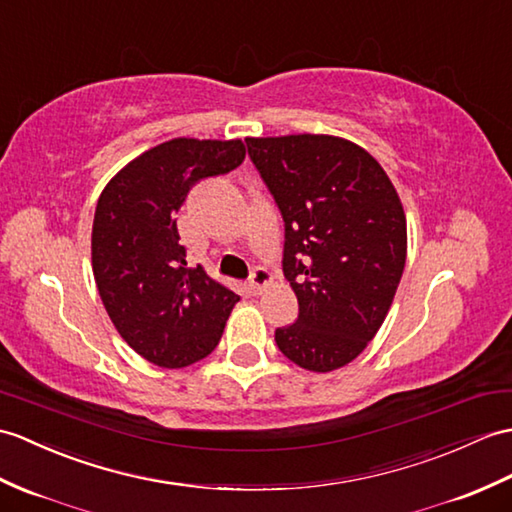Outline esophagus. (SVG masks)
<instances>
[{"mask_svg":"<svg viewBox=\"0 0 512 512\" xmlns=\"http://www.w3.org/2000/svg\"><path fill=\"white\" fill-rule=\"evenodd\" d=\"M270 272L266 268H255L251 272V279H248V290H251L255 296L264 292L270 285Z\"/></svg>","mask_w":512,"mask_h":512,"instance_id":"34e87169","label":"esophagus"}]
</instances>
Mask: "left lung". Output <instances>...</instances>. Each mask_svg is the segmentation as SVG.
<instances>
[{"label": "left lung", "instance_id": "left-lung-1", "mask_svg": "<svg viewBox=\"0 0 512 512\" xmlns=\"http://www.w3.org/2000/svg\"><path fill=\"white\" fill-rule=\"evenodd\" d=\"M246 146L281 209L283 275L299 301L277 347L305 371H336L368 347L395 299L408 253L399 194L349 139L303 133Z\"/></svg>", "mask_w": 512, "mask_h": 512}]
</instances>
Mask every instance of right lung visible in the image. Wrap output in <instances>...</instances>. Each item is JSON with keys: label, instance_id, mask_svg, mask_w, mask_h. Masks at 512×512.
Listing matches in <instances>:
<instances>
[{"label": "right lung", "instance_id": "1", "mask_svg": "<svg viewBox=\"0 0 512 512\" xmlns=\"http://www.w3.org/2000/svg\"><path fill=\"white\" fill-rule=\"evenodd\" d=\"M244 154L242 139L176 137L126 163L98 198L91 266L104 310L128 347L161 368L207 358L240 301L187 266L176 213L189 187L235 170Z\"/></svg>", "mask_w": 512, "mask_h": 512}]
</instances>
